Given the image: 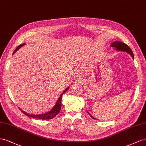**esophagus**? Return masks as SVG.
<instances>
[{"mask_svg": "<svg viewBox=\"0 0 146 146\" xmlns=\"http://www.w3.org/2000/svg\"><path fill=\"white\" fill-rule=\"evenodd\" d=\"M82 82V81L81 80V79H77V80L75 81V83L76 84H81Z\"/></svg>", "mask_w": 146, "mask_h": 146, "instance_id": "obj_1", "label": "esophagus"}]
</instances>
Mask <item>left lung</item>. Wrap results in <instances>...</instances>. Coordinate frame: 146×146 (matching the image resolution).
Masks as SVG:
<instances>
[{
	"label": "left lung",
	"instance_id": "left-lung-1",
	"mask_svg": "<svg viewBox=\"0 0 146 146\" xmlns=\"http://www.w3.org/2000/svg\"><path fill=\"white\" fill-rule=\"evenodd\" d=\"M111 46L112 48H114L117 51H123V52H127L128 54L131 56V57H133V59H134V56H133V53L131 51V49L130 48V47L128 46L127 44H126L125 43L120 42V41H114L112 43H111ZM87 113H88L90 117L94 119H96L95 118H94L92 115H90V114L89 112L87 111Z\"/></svg>",
	"mask_w": 146,
	"mask_h": 146
}]
</instances>
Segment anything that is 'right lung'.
Wrapping results in <instances>:
<instances>
[{
	"mask_svg": "<svg viewBox=\"0 0 146 146\" xmlns=\"http://www.w3.org/2000/svg\"><path fill=\"white\" fill-rule=\"evenodd\" d=\"M25 44H26V43H23V44H22L19 45L18 46L17 48H16V49L15 50V51H14L13 54H14L16 51H18V49H19L21 47H22L23 46H24ZM68 89H69V87H66V89L63 92H62V94H61V95L59 97V98H58L57 101V102H56V105H54V106L53 107V108H52V109L51 111L48 112H46V113L42 114H38V115L29 114L27 113V112H24V111H23L22 110H21L20 108H19V109H20L21 111L23 112V113H24L25 115H26L27 116H28V117H32V118H35V119H43V120L51 119L54 117L55 116L60 112V109H61V105H62L61 101H62V95H63V94H64L65 92H66V90H67Z\"/></svg>",
	"mask_w": 146,
	"mask_h": 146,
	"instance_id": "right-lung-1",
	"label": "right lung"
}]
</instances>
